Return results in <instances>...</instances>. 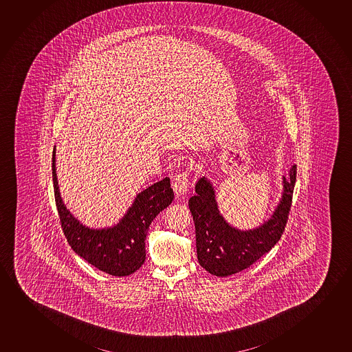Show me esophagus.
<instances>
[{"instance_id":"1","label":"esophagus","mask_w":352,"mask_h":352,"mask_svg":"<svg viewBox=\"0 0 352 352\" xmlns=\"http://www.w3.org/2000/svg\"><path fill=\"white\" fill-rule=\"evenodd\" d=\"M173 190L178 197H182L189 191L188 174H178L173 182Z\"/></svg>"}]
</instances>
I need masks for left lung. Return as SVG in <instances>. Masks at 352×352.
I'll use <instances>...</instances> for the list:
<instances>
[{"label":"left lung","mask_w":352,"mask_h":352,"mask_svg":"<svg viewBox=\"0 0 352 352\" xmlns=\"http://www.w3.org/2000/svg\"><path fill=\"white\" fill-rule=\"evenodd\" d=\"M296 179L294 164L288 177H282L283 191L270 218L254 229L240 230L220 213L212 182L207 177L199 178L195 186L196 195L189 199L199 265L212 275L226 277L248 269L270 252L285 231Z\"/></svg>","instance_id":"left-lung-1"}]
</instances>
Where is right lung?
<instances>
[{"mask_svg": "<svg viewBox=\"0 0 352 352\" xmlns=\"http://www.w3.org/2000/svg\"><path fill=\"white\" fill-rule=\"evenodd\" d=\"M52 162L56 209L61 228L72 250L109 275H132L145 261L148 226L156 215L173 201L169 178L166 177L139 192L118 224L94 229L82 224L63 202L56 178V146Z\"/></svg>", "mask_w": 352, "mask_h": 352, "instance_id": "add662e5", "label": "right lung"}]
</instances>
